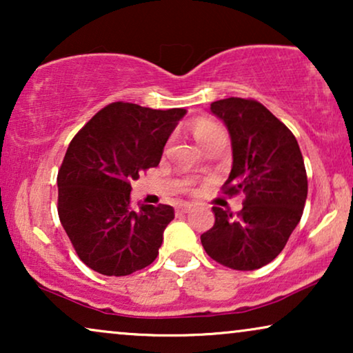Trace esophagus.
<instances>
[{"label":"esophagus","mask_w":353,"mask_h":353,"mask_svg":"<svg viewBox=\"0 0 353 353\" xmlns=\"http://www.w3.org/2000/svg\"><path fill=\"white\" fill-rule=\"evenodd\" d=\"M192 209L191 204H180L176 207V214H188Z\"/></svg>","instance_id":"esophagus-1"}]
</instances>
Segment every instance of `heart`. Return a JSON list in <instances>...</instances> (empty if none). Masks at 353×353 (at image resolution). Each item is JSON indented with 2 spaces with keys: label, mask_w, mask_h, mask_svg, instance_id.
Here are the masks:
<instances>
[{
  "label": "heart",
  "mask_w": 353,
  "mask_h": 353,
  "mask_svg": "<svg viewBox=\"0 0 353 353\" xmlns=\"http://www.w3.org/2000/svg\"><path fill=\"white\" fill-rule=\"evenodd\" d=\"M191 130H192V134H194L196 141L199 143L202 148H204L216 133L221 132V128L219 127V125L210 122V120H205V119L196 120V122L191 125Z\"/></svg>",
  "instance_id": "1"
}]
</instances>
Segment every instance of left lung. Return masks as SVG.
<instances>
[{"label":"left lung","mask_w":353,"mask_h":353,"mask_svg":"<svg viewBox=\"0 0 353 353\" xmlns=\"http://www.w3.org/2000/svg\"><path fill=\"white\" fill-rule=\"evenodd\" d=\"M210 112L226 125L233 149L221 190L245 199L238 216L212 209L215 223L201 234L202 248L228 268H262L278 257L301 221L308 191L301 148L291 130L254 99L215 101Z\"/></svg>","instance_id":"left-lung-1"}]
</instances>
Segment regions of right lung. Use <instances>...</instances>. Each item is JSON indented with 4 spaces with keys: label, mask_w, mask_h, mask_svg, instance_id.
I'll list each match as a JSON object with an SVG mask.
<instances>
[{
    "label": "right lung",
    "mask_w": 353,
    "mask_h": 353,
    "mask_svg": "<svg viewBox=\"0 0 353 353\" xmlns=\"http://www.w3.org/2000/svg\"><path fill=\"white\" fill-rule=\"evenodd\" d=\"M186 109L132 103L101 109L72 139L57 173V214L77 255L105 276H127L156 260L173 207L130 204L132 181L161 162Z\"/></svg>",
    "instance_id": "1"
}]
</instances>
